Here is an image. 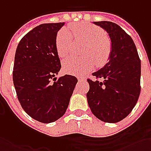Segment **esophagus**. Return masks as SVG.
Instances as JSON below:
<instances>
[{"instance_id":"obj_1","label":"esophagus","mask_w":151,"mask_h":151,"mask_svg":"<svg viewBox=\"0 0 151 151\" xmlns=\"http://www.w3.org/2000/svg\"><path fill=\"white\" fill-rule=\"evenodd\" d=\"M78 80L79 81H83V80H85L84 77H78Z\"/></svg>"}]
</instances>
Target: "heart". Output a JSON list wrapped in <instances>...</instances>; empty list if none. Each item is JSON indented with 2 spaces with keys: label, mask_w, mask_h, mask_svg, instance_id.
<instances>
[{
  "label": "heart",
  "mask_w": 151,
  "mask_h": 151,
  "mask_svg": "<svg viewBox=\"0 0 151 151\" xmlns=\"http://www.w3.org/2000/svg\"><path fill=\"white\" fill-rule=\"evenodd\" d=\"M74 35L87 43L84 59L70 57L63 61L62 66L65 72L81 75L91 70L95 65H103L107 63L112 51L110 40L105 37L103 30L98 27L88 23H76L70 27ZM73 38L67 28H61L56 35L55 46L60 57H66L71 52Z\"/></svg>",
  "instance_id": "b5f03b06"
}]
</instances>
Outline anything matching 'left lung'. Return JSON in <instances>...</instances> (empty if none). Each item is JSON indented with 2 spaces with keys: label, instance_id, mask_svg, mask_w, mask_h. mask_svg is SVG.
<instances>
[{
  "label": "left lung",
  "instance_id": "obj_1",
  "mask_svg": "<svg viewBox=\"0 0 151 151\" xmlns=\"http://www.w3.org/2000/svg\"><path fill=\"white\" fill-rule=\"evenodd\" d=\"M108 33L112 51L105 66L87 79L86 93L91 111L105 123H118L125 119L136 105L140 94L141 64L130 36L112 22H94ZM98 78H101L100 82Z\"/></svg>",
  "mask_w": 151,
  "mask_h": 151
}]
</instances>
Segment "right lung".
Segmentation results:
<instances>
[{
	"mask_svg": "<svg viewBox=\"0 0 151 151\" xmlns=\"http://www.w3.org/2000/svg\"><path fill=\"white\" fill-rule=\"evenodd\" d=\"M64 24L34 27L21 39L15 54L12 78L17 99L31 118L44 124L65 114L78 81L70 75L55 77L61 68L55 39Z\"/></svg>",
	"mask_w": 151,
	"mask_h": 151,
	"instance_id": "1",
	"label": "right lung"
}]
</instances>
